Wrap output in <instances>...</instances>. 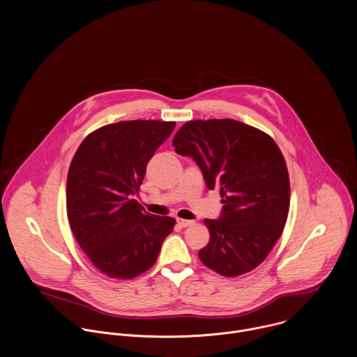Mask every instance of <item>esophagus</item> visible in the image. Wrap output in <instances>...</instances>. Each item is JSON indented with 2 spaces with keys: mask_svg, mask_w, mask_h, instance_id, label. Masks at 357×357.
<instances>
[{
  "mask_svg": "<svg viewBox=\"0 0 357 357\" xmlns=\"http://www.w3.org/2000/svg\"><path fill=\"white\" fill-rule=\"evenodd\" d=\"M177 225L180 227H188L194 225V220H187V219H177Z\"/></svg>",
  "mask_w": 357,
  "mask_h": 357,
  "instance_id": "obj_1",
  "label": "esophagus"
}]
</instances>
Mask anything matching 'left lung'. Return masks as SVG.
Wrapping results in <instances>:
<instances>
[{"instance_id":"left-lung-1","label":"left lung","mask_w":357,"mask_h":357,"mask_svg":"<svg viewBox=\"0 0 357 357\" xmlns=\"http://www.w3.org/2000/svg\"><path fill=\"white\" fill-rule=\"evenodd\" d=\"M174 151L191 156L206 187L219 188V220H205L209 243L201 261L225 277L257 267L281 237L289 211V177L274 139L233 119L191 120L173 138Z\"/></svg>"}]
</instances>
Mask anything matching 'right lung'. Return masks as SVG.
Masks as SVG:
<instances>
[{"label":"right lung","instance_id":"obj_1","mask_svg":"<svg viewBox=\"0 0 357 357\" xmlns=\"http://www.w3.org/2000/svg\"><path fill=\"white\" fill-rule=\"evenodd\" d=\"M176 121L130 120L104 126L77 148L66 183L70 229L91 263L111 278L130 280L151 268L176 225L146 213L132 199L146 165Z\"/></svg>","mask_w":357,"mask_h":357}]
</instances>
